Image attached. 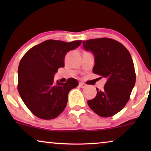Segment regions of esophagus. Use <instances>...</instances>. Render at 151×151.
<instances>
[{
	"label": "esophagus",
	"mask_w": 151,
	"mask_h": 151,
	"mask_svg": "<svg viewBox=\"0 0 151 151\" xmlns=\"http://www.w3.org/2000/svg\"><path fill=\"white\" fill-rule=\"evenodd\" d=\"M79 86L80 88H85L86 86V84L82 83V82H80L79 83Z\"/></svg>",
	"instance_id": "obj_1"
}]
</instances>
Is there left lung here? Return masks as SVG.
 Masks as SVG:
<instances>
[{
  "label": "left lung",
  "instance_id": "1",
  "mask_svg": "<svg viewBox=\"0 0 151 151\" xmlns=\"http://www.w3.org/2000/svg\"><path fill=\"white\" fill-rule=\"evenodd\" d=\"M82 44L95 56L93 73L107 79L103 89L97 88L96 98L87 101L88 106L101 117L113 116L127 104L135 86L131 55L122 44L111 38L90 39Z\"/></svg>",
  "mask_w": 151,
  "mask_h": 151
}]
</instances>
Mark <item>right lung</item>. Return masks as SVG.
Returning <instances> with one entry per match:
<instances>
[{"instance_id": "add662e5", "label": "right lung", "mask_w": 151, "mask_h": 151, "mask_svg": "<svg viewBox=\"0 0 151 151\" xmlns=\"http://www.w3.org/2000/svg\"><path fill=\"white\" fill-rule=\"evenodd\" d=\"M82 40L65 42L47 40L31 48L20 60L18 69V90L22 101L34 115L52 119L65 110L70 90L78 86L74 78L65 83L53 82L59 68L65 67V57L80 46Z\"/></svg>"}]
</instances>
